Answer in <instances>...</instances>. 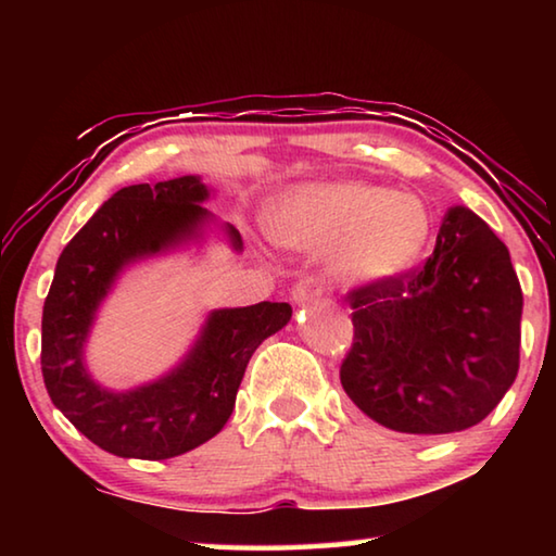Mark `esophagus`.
I'll list each match as a JSON object with an SVG mask.
<instances>
[{
  "label": "esophagus",
  "instance_id": "obj_1",
  "mask_svg": "<svg viewBox=\"0 0 556 556\" xmlns=\"http://www.w3.org/2000/svg\"><path fill=\"white\" fill-rule=\"evenodd\" d=\"M324 281L316 279V277H301L294 287H291V299L296 301V304H306V301H316L324 296Z\"/></svg>",
  "mask_w": 556,
  "mask_h": 556
}]
</instances>
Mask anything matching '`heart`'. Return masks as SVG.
Wrapping results in <instances>:
<instances>
[{"label":"heart","instance_id":"b5f03b06","mask_svg":"<svg viewBox=\"0 0 556 556\" xmlns=\"http://www.w3.org/2000/svg\"><path fill=\"white\" fill-rule=\"evenodd\" d=\"M271 238L291 248H331L336 275L372 285L402 275L429 240V213L417 195L333 181L289 193L269 218Z\"/></svg>","mask_w":556,"mask_h":556}]
</instances>
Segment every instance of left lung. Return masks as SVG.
Listing matches in <instances>:
<instances>
[{
  "instance_id": "obj_1",
  "label": "left lung",
  "mask_w": 556,
  "mask_h": 556,
  "mask_svg": "<svg viewBox=\"0 0 556 556\" xmlns=\"http://www.w3.org/2000/svg\"><path fill=\"white\" fill-rule=\"evenodd\" d=\"M353 345L341 384L357 409L402 434L483 421L520 368L522 289L510 252L468 208L402 275L348 291Z\"/></svg>"
}]
</instances>
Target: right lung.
Masks as SVG:
<instances>
[{
  "instance_id": "1",
  "label": "right lung",
  "mask_w": 556,
  "mask_h": 556,
  "mask_svg": "<svg viewBox=\"0 0 556 556\" xmlns=\"http://www.w3.org/2000/svg\"><path fill=\"white\" fill-rule=\"evenodd\" d=\"M195 176L127 186L65 244L43 301L41 372L51 402L92 444L122 458L162 460L213 439L230 419L252 353L285 328L291 306L260 301L220 308L178 368L144 388L108 392L83 368V343L119 269L191 238L208 218ZM235 248L240 235L228 228Z\"/></svg>"
}]
</instances>
